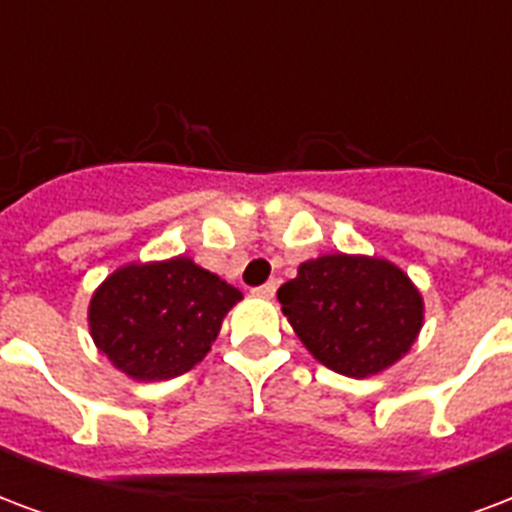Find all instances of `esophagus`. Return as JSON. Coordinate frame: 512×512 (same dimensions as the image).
<instances>
[{"label":"esophagus","instance_id":"34e87169","mask_svg":"<svg viewBox=\"0 0 512 512\" xmlns=\"http://www.w3.org/2000/svg\"><path fill=\"white\" fill-rule=\"evenodd\" d=\"M252 293H257L260 299H274V293H277V282L271 279V282H266V285H260V288H255Z\"/></svg>","mask_w":512,"mask_h":512}]
</instances>
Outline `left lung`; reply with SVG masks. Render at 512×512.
<instances>
[{"instance_id": "obj_1", "label": "left lung", "mask_w": 512, "mask_h": 512, "mask_svg": "<svg viewBox=\"0 0 512 512\" xmlns=\"http://www.w3.org/2000/svg\"><path fill=\"white\" fill-rule=\"evenodd\" d=\"M293 332L321 365L376 376L408 354L422 329V296L389 260L323 255L277 290Z\"/></svg>"}]
</instances>
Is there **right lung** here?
<instances>
[{"instance_id":"obj_1","label":"right lung","mask_w":512,"mask_h":512,"mask_svg":"<svg viewBox=\"0 0 512 512\" xmlns=\"http://www.w3.org/2000/svg\"><path fill=\"white\" fill-rule=\"evenodd\" d=\"M241 290L189 257L117 268L93 293L98 351L136 381L183 376L202 362Z\"/></svg>"}]
</instances>
